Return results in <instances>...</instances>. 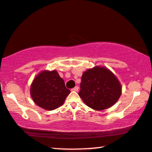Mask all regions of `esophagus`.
Instances as JSON below:
<instances>
[{
	"label": "esophagus",
	"instance_id": "obj_1",
	"mask_svg": "<svg viewBox=\"0 0 152 152\" xmlns=\"http://www.w3.org/2000/svg\"><path fill=\"white\" fill-rule=\"evenodd\" d=\"M72 91H75V92H78V86H76L75 88H74L73 89H72Z\"/></svg>",
	"mask_w": 152,
	"mask_h": 152
}]
</instances>
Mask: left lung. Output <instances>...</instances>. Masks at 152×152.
I'll return each mask as SVG.
<instances>
[{
  "label": "left lung",
  "mask_w": 152,
  "mask_h": 152,
  "mask_svg": "<svg viewBox=\"0 0 152 152\" xmlns=\"http://www.w3.org/2000/svg\"><path fill=\"white\" fill-rule=\"evenodd\" d=\"M121 94L120 80L107 67L96 66L83 74L78 95L90 108L96 110L110 108Z\"/></svg>",
  "instance_id": "8db88e82"
}]
</instances>
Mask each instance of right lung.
<instances>
[{
  "label": "right lung",
  "instance_id": "1",
  "mask_svg": "<svg viewBox=\"0 0 152 152\" xmlns=\"http://www.w3.org/2000/svg\"><path fill=\"white\" fill-rule=\"evenodd\" d=\"M30 96L35 104L46 110H53L64 104L71 92L56 70L39 72L30 86Z\"/></svg>",
  "mask_w": 152,
  "mask_h": 152
}]
</instances>
